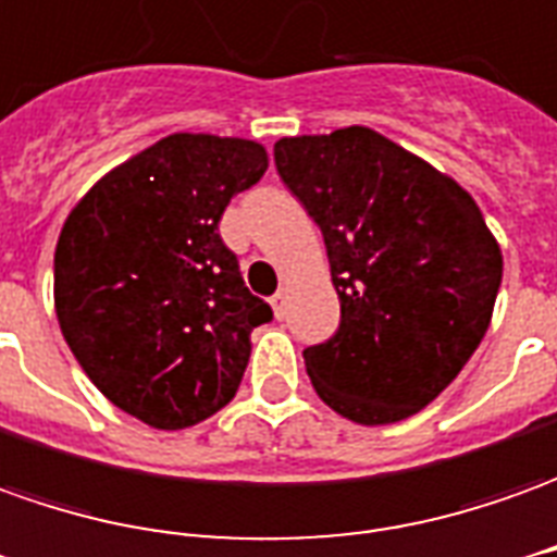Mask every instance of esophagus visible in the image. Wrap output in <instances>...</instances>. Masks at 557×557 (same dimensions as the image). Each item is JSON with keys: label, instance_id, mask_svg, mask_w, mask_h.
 Here are the masks:
<instances>
[{"label": "esophagus", "instance_id": "esophagus-1", "mask_svg": "<svg viewBox=\"0 0 557 557\" xmlns=\"http://www.w3.org/2000/svg\"><path fill=\"white\" fill-rule=\"evenodd\" d=\"M272 312H275V318L287 315V294H285V290H278V294L272 297Z\"/></svg>", "mask_w": 557, "mask_h": 557}]
</instances>
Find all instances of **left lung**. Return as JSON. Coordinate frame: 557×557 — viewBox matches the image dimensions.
<instances>
[{"label": "left lung", "mask_w": 557, "mask_h": 557, "mask_svg": "<svg viewBox=\"0 0 557 557\" xmlns=\"http://www.w3.org/2000/svg\"><path fill=\"white\" fill-rule=\"evenodd\" d=\"M275 169L321 227L339 330L302 351L318 397L358 424L416 416L491 324L504 255L476 199L370 126L275 141Z\"/></svg>", "instance_id": "1"}]
</instances>
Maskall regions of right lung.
Returning <instances> with one entry per match:
<instances>
[{
	"mask_svg": "<svg viewBox=\"0 0 557 557\" xmlns=\"http://www.w3.org/2000/svg\"><path fill=\"white\" fill-rule=\"evenodd\" d=\"M270 166L260 141L175 133L78 199L53 251L63 339L126 416L182 431L224 409L272 309L218 221Z\"/></svg>",
	"mask_w": 557,
	"mask_h": 557,
	"instance_id": "1",
	"label": "right lung"
}]
</instances>
